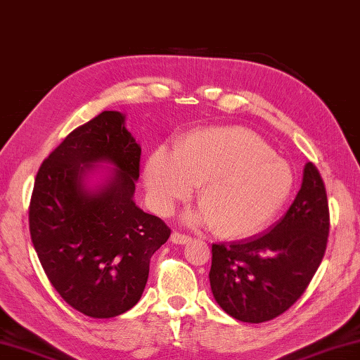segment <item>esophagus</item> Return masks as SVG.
I'll list each match as a JSON object with an SVG mask.
<instances>
[{
    "mask_svg": "<svg viewBox=\"0 0 360 360\" xmlns=\"http://www.w3.org/2000/svg\"><path fill=\"white\" fill-rule=\"evenodd\" d=\"M192 240L191 236H186V234H181L178 231H174L172 234V243L173 244H179V245H184V244H188Z\"/></svg>",
    "mask_w": 360,
    "mask_h": 360,
    "instance_id": "obj_1",
    "label": "esophagus"
}]
</instances>
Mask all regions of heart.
I'll list each match as a JSON object with an SVG mask.
<instances>
[{
  "mask_svg": "<svg viewBox=\"0 0 360 360\" xmlns=\"http://www.w3.org/2000/svg\"><path fill=\"white\" fill-rule=\"evenodd\" d=\"M288 162L243 127L198 130L176 145L173 155L153 153L145 186L155 212L168 215L198 186L201 207L188 224L212 226L221 238L243 239L276 217L292 191Z\"/></svg>",
  "mask_w": 360,
  "mask_h": 360,
  "instance_id": "1",
  "label": "heart"
}]
</instances>
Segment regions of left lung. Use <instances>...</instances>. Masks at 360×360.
I'll return each mask as SVG.
<instances>
[{
  "mask_svg": "<svg viewBox=\"0 0 360 360\" xmlns=\"http://www.w3.org/2000/svg\"><path fill=\"white\" fill-rule=\"evenodd\" d=\"M328 234V195L316 167L309 162L292 205L269 231L238 243L212 244L209 282L215 302L244 323H264L282 315L311 282Z\"/></svg>",
  "mask_w": 360,
  "mask_h": 360,
  "instance_id": "obj_1",
  "label": "left lung"
}]
</instances>
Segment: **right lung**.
<instances>
[{
    "label": "right lung",
    "mask_w": 360,
    "mask_h": 360,
    "mask_svg": "<svg viewBox=\"0 0 360 360\" xmlns=\"http://www.w3.org/2000/svg\"><path fill=\"white\" fill-rule=\"evenodd\" d=\"M140 155L126 116L102 112L70 132L36 176L32 245L53 288L91 318L122 315L139 302L149 261L172 233L135 205ZM101 165L112 169L89 186Z\"/></svg>",
    "instance_id": "1"
}]
</instances>
